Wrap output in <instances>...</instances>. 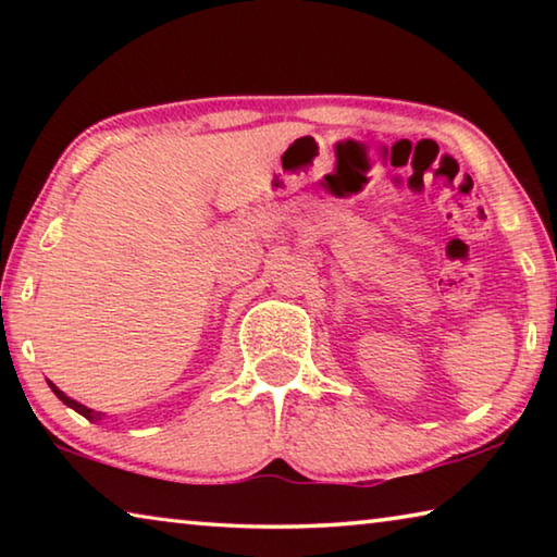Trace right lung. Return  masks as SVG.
<instances>
[{"instance_id": "add662e5", "label": "right lung", "mask_w": 557, "mask_h": 557, "mask_svg": "<svg viewBox=\"0 0 557 557\" xmlns=\"http://www.w3.org/2000/svg\"><path fill=\"white\" fill-rule=\"evenodd\" d=\"M49 388L55 393V398H59V400H63L65 405H69V408H73L75 412H78V414H83V418H86V420H90V422H100L102 418H106V412H98V410H90V408H86V405H83V403H78V400H73V398H69V395H65L61 388H59V385H55V383H51L49 381Z\"/></svg>"}]
</instances>
